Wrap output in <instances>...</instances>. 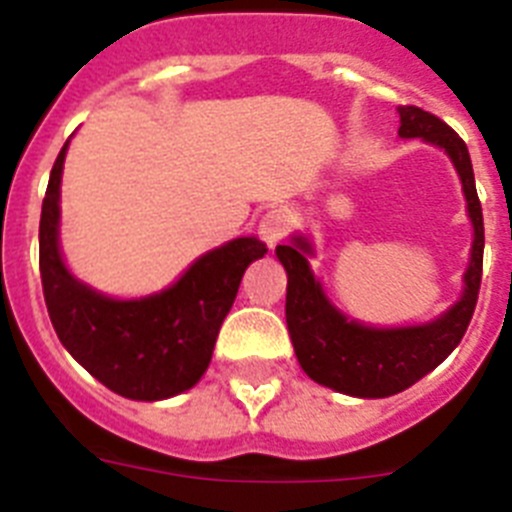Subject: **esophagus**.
<instances>
[{
	"mask_svg": "<svg viewBox=\"0 0 512 512\" xmlns=\"http://www.w3.org/2000/svg\"><path fill=\"white\" fill-rule=\"evenodd\" d=\"M292 223L295 220H292V212L287 207H271L259 220V235L264 238L266 246L274 248L292 233Z\"/></svg>",
	"mask_w": 512,
	"mask_h": 512,
	"instance_id": "1",
	"label": "esophagus"
}]
</instances>
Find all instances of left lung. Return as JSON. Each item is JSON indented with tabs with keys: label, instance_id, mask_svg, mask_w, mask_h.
Segmentation results:
<instances>
[{
	"label": "left lung",
	"instance_id": "obj_1",
	"mask_svg": "<svg viewBox=\"0 0 512 512\" xmlns=\"http://www.w3.org/2000/svg\"><path fill=\"white\" fill-rule=\"evenodd\" d=\"M402 138H423L443 148L454 161L467 194L469 217L474 223L472 264L464 274V295L443 318L428 325L397 330L364 328L348 323L341 312L320 292L305 253L310 246L295 238V246H277L279 261L287 269V328L297 361L307 377L354 397H390L408 390L410 384L436 369L459 346L474 315L482 284V253H485V223L474 187L472 158L467 143L431 112L415 104L400 107Z\"/></svg>",
	"mask_w": 512,
	"mask_h": 512
}]
</instances>
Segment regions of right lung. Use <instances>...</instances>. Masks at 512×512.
I'll list each match as a JSON object with an SVG mask.
<instances>
[{
	"label": "right lung",
	"mask_w": 512,
	"mask_h": 512,
	"mask_svg": "<svg viewBox=\"0 0 512 512\" xmlns=\"http://www.w3.org/2000/svg\"><path fill=\"white\" fill-rule=\"evenodd\" d=\"M61 148L40 212V282L58 341L104 387L130 400H164L200 382L233 307L243 271L266 253L259 238H235L194 261L174 287L117 302L71 277L58 253Z\"/></svg>",
	"instance_id": "add662e5"
}]
</instances>
